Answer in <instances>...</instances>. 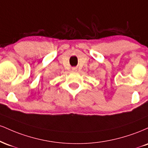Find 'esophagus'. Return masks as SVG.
Listing matches in <instances>:
<instances>
[{"mask_svg":"<svg viewBox=\"0 0 148 148\" xmlns=\"http://www.w3.org/2000/svg\"><path fill=\"white\" fill-rule=\"evenodd\" d=\"M73 70H74V71H76V69H75V68H73Z\"/></svg>","mask_w":148,"mask_h":148,"instance_id":"obj_1","label":"esophagus"}]
</instances>
